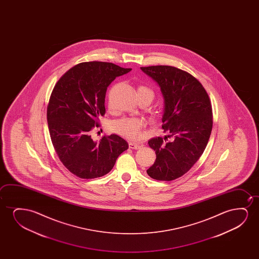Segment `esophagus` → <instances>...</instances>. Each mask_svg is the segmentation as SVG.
Segmentation results:
<instances>
[{
	"label": "esophagus",
	"instance_id": "obj_1",
	"mask_svg": "<svg viewBox=\"0 0 259 259\" xmlns=\"http://www.w3.org/2000/svg\"><path fill=\"white\" fill-rule=\"evenodd\" d=\"M129 148L133 149H141V146L135 142H129Z\"/></svg>",
	"mask_w": 259,
	"mask_h": 259
}]
</instances>
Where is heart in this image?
<instances>
[{
    "label": "heart",
    "mask_w": 259,
    "mask_h": 259,
    "mask_svg": "<svg viewBox=\"0 0 259 259\" xmlns=\"http://www.w3.org/2000/svg\"><path fill=\"white\" fill-rule=\"evenodd\" d=\"M137 96H144L149 97L152 101L154 98V92L152 89L145 85H140L137 89ZM144 127V122L142 119L135 117H123L120 119L114 121L111 128L116 134L124 138L135 141L141 136L142 129Z\"/></svg>",
    "instance_id": "b5f03b06"
}]
</instances>
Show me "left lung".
Listing matches in <instances>:
<instances>
[{
	"label": "left lung",
	"instance_id": "1",
	"mask_svg": "<svg viewBox=\"0 0 259 259\" xmlns=\"http://www.w3.org/2000/svg\"><path fill=\"white\" fill-rule=\"evenodd\" d=\"M157 82L164 99L163 131L169 135L149 140L156 161L147 170L156 181H170L191 169L202 156L212 129V108L209 96L197 78L168 65L141 67ZM170 142H166L167 138Z\"/></svg>",
	"mask_w": 259,
	"mask_h": 259
}]
</instances>
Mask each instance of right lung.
Listing matches in <instances>:
<instances>
[{
  "instance_id": "obj_1",
  "label": "right lung",
  "mask_w": 259,
  "mask_h": 259,
  "mask_svg": "<svg viewBox=\"0 0 259 259\" xmlns=\"http://www.w3.org/2000/svg\"><path fill=\"white\" fill-rule=\"evenodd\" d=\"M131 70L107 62H85L66 71L54 87L47 109L50 138L61 162L77 177L104 176L128 149L118 135H104L95 142L91 134L105 114L107 88Z\"/></svg>"
}]
</instances>
